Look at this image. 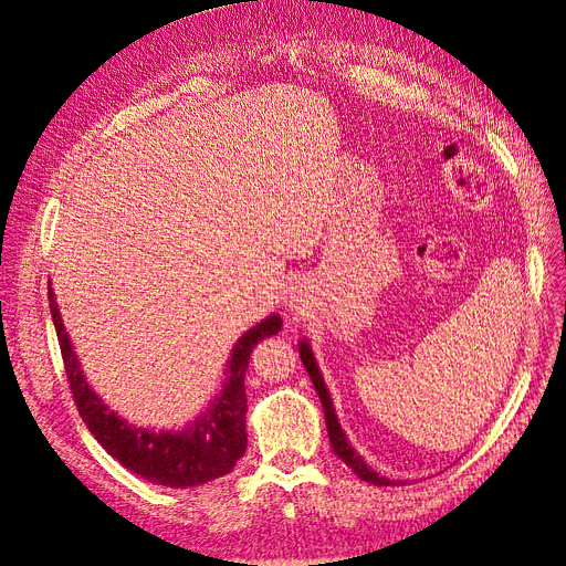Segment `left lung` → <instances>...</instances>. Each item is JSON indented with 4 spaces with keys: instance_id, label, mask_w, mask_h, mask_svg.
<instances>
[{
    "instance_id": "8db88e82",
    "label": "left lung",
    "mask_w": 566,
    "mask_h": 566,
    "mask_svg": "<svg viewBox=\"0 0 566 566\" xmlns=\"http://www.w3.org/2000/svg\"><path fill=\"white\" fill-rule=\"evenodd\" d=\"M300 356H302V364L306 366V373H310V378H312V382H314V387L318 391V399L323 403L325 424H328V437H331L335 455L345 460V465L352 468L354 474L358 479H364V482L375 484V486H397V482H389L387 476H380L373 468H368L366 462H364V458L352 449V443L347 441L345 432H342V427L337 422L335 408H333V401H331V394H328V389H325V382L321 378V370H318V366L314 361V354H312V349H310V345H306V342H300Z\"/></svg>"
}]
</instances>
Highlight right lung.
I'll return each mask as SVG.
<instances>
[{
	"label": "right lung",
	"mask_w": 566,
	"mask_h": 566,
	"mask_svg": "<svg viewBox=\"0 0 566 566\" xmlns=\"http://www.w3.org/2000/svg\"><path fill=\"white\" fill-rule=\"evenodd\" d=\"M49 310L56 325L63 368L80 416L101 447L119 460V465H125L134 474H142L153 484L175 489L212 482V479L224 476L235 468V462L243 458L248 449L245 370L250 354L262 339L281 331V316H269L238 339L227 368L229 380L221 397H217L214 406L210 408V413H205L198 418V422L181 432H150L119 420L90 389L61 323L51 287Z\"/></svg>",
	"instance_id": "right-lung-1"
}]
</instances>
